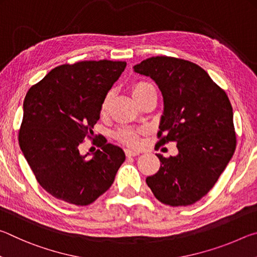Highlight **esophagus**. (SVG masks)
Here are the masks:
<instances>
[{"mask_svg": "<svg viewBox=\"0 0 257 257\" xmlns=\"http://www.w3.org/2000/svg\"><path fill=\"white\" fill-rule=\"evenodd\" d=\"M124 153H125V155H127V156H136V155L139 154V152L129 150V149H125L124 150Z\"/></svg>", "mask_w": 257, "mask_h": 257, "instance_id": "34e87169", "label": "esophagus"}]
</instances>
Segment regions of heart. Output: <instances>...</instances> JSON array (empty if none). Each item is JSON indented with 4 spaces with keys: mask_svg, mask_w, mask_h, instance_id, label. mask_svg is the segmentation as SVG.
<instances>
[{
    "mask_svg": "<svg viewBox=\"0 0 257 257\" xmlns=\"http://www.w3.org/2000/svg\"><path fill=\"white\" fill-rule=\"evenodd\" d=\"M153 88V86L149 82H145V81H139L137 84H135L132 88V93H133V96L135 97L136 101H138L139 98H141L143 95H144L147 90ZM111 98H112V94L108 93L105 97H104L103 102H102V105H101V110L102 112H105L107 110V106L108 104L111 102ZM116 138L121 141L124 144L130 145V146H136L139 144V136H138V132L134 129H130V128H122L116 132L115 134Z\"/></svg>",
    "mask_w": 257,
    "mask_h": 257,
    "instance_id": "1",
    "label": "heart"
}]
</instances>
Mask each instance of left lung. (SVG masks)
<instances>
[{"label":"left lung","instance_id":"obj_1","mask_svg":"<svg viewBox=\"0 0 257 257\" xmlns=\"http://www.w3.org/2000/svg\"><path fill=\"white\" fill-rule=\"evenodd\" d=\"M152 78L163 96L159 144L177 143L178 155L156 154L161 167L146 184L161 203L187 206L212 189L236 150L227 94L190 61L153 56L134 67Z\"/></svg>","mask_w":257,"mask_h":257}]
</instances>
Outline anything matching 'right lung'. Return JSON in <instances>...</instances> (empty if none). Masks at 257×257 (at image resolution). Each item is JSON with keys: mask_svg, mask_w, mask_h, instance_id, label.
Instances as JSON below:
<instances>
[{"mask_svg": "<svg viewBox=\"0 0 257 257\" xmlns=\"http://www.w3.org/2000/svg\"><path fill=\"white\" fill-rule=\"evenodd\" d=\"M125 66L108 60L63 64L26 94L19 145L38 184L53 197L88 205L114 181L125 160L122 149L102 138L101 149L88 158L79 146L92 138L103 99Z\"/></svg>", "mask_w": 257, "mask_h": 257, "instance_id": "add662e5", "label": "right lung"}]
</instances>
